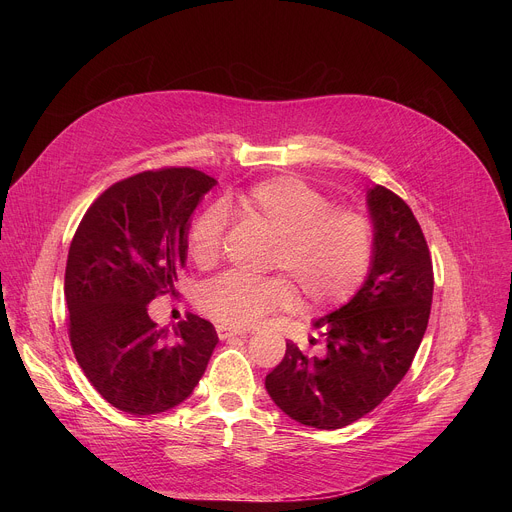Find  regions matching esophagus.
Masks as SVG:
<instances>
[{
  "instance_id": "34e87169",
  "label": "esophagus",
  "mask_w": 512,
  "mask_h": 512,
  "mask_svg": "<svg viewBox=\"0 0 512 512\" xmlns=\"http://www.w3.org/2000/svg\"><path fill=\"white\" fill-rule=\"evenodd\" d=\"M216 334H218V338H221V340H229V338H235V336H243L245 332L237 330V328H229V326L218 324L216 326Z\"/></svg>"
}]
</instances>
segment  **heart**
I'll use <instances>...</instances> for the list:
<instances>
[{"label":"heart","mask_w":512,"mask_h":512,"mask_svg":"<svg viewBox=\"0 0 512 512\" xmlns=\"http://www.w3.org/2000/svg\"><path fill=\"white\" fill-rule=\"evenodd\" d=\"M237 206L275 235L269 267L283 271L308 306L334 308L356 296L375 251L373 227L362 214L334 208L320 190L294 176L253 184L237 196ZM227 225L229 216L221 204L196 214L186 233L194 265L206 269L218 261ZM291 283L277 275L249 279L227 273L200 289L198 308L218 324L245 328L265 314L294 306Z\"/></svg>","instance_id":"heart-1"}]
</instances>
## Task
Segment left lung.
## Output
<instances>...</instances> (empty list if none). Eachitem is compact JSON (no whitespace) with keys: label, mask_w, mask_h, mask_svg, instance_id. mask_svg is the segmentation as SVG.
Masks as SVG:
<instances>
[{"label":"left lung","mask_w":512,"mask_h":512,"mask_svg":"<svg viewBox=\"0 0 512 512\" xmlns=\"http://www.w3.org/2000/svg\"><path fill=\"white\" fill-rule=\"evenodd\" d=\"M369 210L375 223L371 271L346 306L316 322L326 348L310 354L289 340L283 360L265 377L275 405L316 429L350 425L389 397L407 375L429 322L433 265L417 218L385 186L369 192Z\"/></svg>","instance_id":"left-lung-1"}]
</instances>
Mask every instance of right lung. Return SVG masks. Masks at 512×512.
Here are the masks:
<instances>
[{
  "mask_svg": "<svg viewBox=\"0 0 512 512\" xmlns=\"http://www.w3.org/2000/svg\"><path fill=\"white\" fill-rule=\"evenodd\" d=\"M214 184L184 166L133 174L89 206L72 237L64 273L70 346L91 385L125 413L182 403L218 342L214 326L194 314L172 334L148 314L154 298L176 294L190 214Z\"/></svg>",
  "mask_w": 512,
  "mask_h": 512,
  "instance_id": "obj_1",
  "label": "right lung"
}]
</instances>
